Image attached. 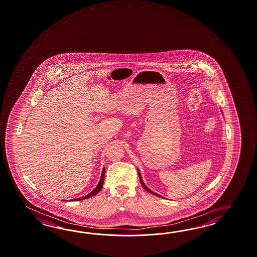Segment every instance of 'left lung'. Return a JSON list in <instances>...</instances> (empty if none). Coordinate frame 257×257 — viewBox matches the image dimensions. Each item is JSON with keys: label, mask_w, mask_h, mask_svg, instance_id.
Returning <instances> with one entry per match:
<instances>
[{"label": "left lung", "mask_w": 257, "mask_h": 257, "mask_svg": "<svg viewBox=\"0 0 257 257\" xmlns=\"http://www.w3.org/2000/svg\"><path fill=\"white\" fill-rule=\"evenodd\" d=\"M138 175H139V179H140V182H141V185H142V187L147 190V191H149V192H151V194L153 195H156V196H159V197H161L160 195L157 194V193H155V192H153L152 190H151L150 188H148L146 185H145L144 182H143V179H142V176H141V174H140V172H139V170H138Z\"/></svg>", "instance_id": "8db88e82"}]
</instances>
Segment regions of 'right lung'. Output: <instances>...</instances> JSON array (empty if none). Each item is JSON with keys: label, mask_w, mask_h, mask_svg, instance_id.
Masks as SVG:
<instances>
[{"label": "right lung", "mask_w": 257, "mask_h": 257, "mask_svg": "<svg viewBox=\"0 0 257 257\" xmlns=\"http://www.w3.org/2000/svg\"><path fill=\"white\" fill-rule=\"evenodd\" d=\"M104 178H105V167L103 168V171H102V175H101L100 180H99V183H98V185L96 186V188H94V190H92L89 194L86 195V196H83V197H81V198H78V199H73L72 200H85V199H88V198H90V197H92V196H94V195H96L99 191H100L102 188H103V184H104Z\"/></svg>", "instance_id": "right-lung-1"}]
</instances>
